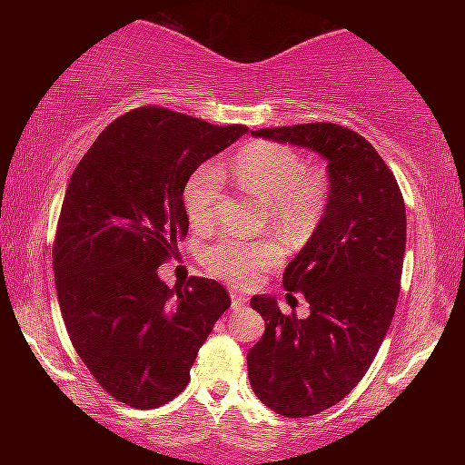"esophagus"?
<instances>
[{
	"label": "esophagus",
	"instance_id": "1",
	"mask_svg": "<svg viewBox=\"0 0 465 465\" xmlns=\"http://www.w3.org/2000/svg\"><path fill=\"white\" fill-rule=\"evenodd\" d=\"M247 307V298L241 296V294H231V309L232 311H241Z\"/></svg>",
	"mask_w": 465,
	"mask_h": 465
}]
</instances>
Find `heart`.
Wrapping results in <instances>:
<instances>
[{
    "label": "heart",
    "instance_id": "obj_1",
    "mask_svg": "<svg viewBox=\"0 0 465 465\" xmlns=\"http://www.w3.org/2000/svg\"><path fill=\"white\" fill-rule=\"evenodd\" d=\"M232 173L245 193L266 203L269 222L282 237L301 243L320 224L328 203L326 177L304 167L298 152L279 143H252L234 156ZM220 196L222 175L212 164L190 175L183 205L196 228L213 226ZM279 260L282 247L271 239L222 237L203 250L207 269L234 285H252Z\"/></svg>",
    "mask_w": 465,
    "mask_h": 465
}]
</instances>
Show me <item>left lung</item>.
<instances>
[{
	"mask_svg": "<svg viewBox=\"0 0 465 465\" xmlns=\"http://www.w3.org/2000/svg\"><path fill=\"white\" fill-rule=\"evenodd\" d=\"M252 135L315 152L328 164L320 224L283 271V288L301 292L311 313L298 320L282 313L275 296H253L266 330L247 351L260 402L277 415L309 417L360 383L390 330L406 250L404 199L379 152L345 126L294 124Z\"/></svg>",
	"mask_w": 465,
	"mask_h": 465,
	"instance_id": "8db88e82",
	"label": "left lung"
}]
</instances>
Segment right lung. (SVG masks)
I'll list each match as a JSON object with an SVG mask.
<instances>
[{
  "mask_svg": "<svg viewBox=\"0 0 465 465\" xmlns=\"http://www.w3.org/2000/svg\"><path fill=\"white\" fill-rule=\"evenodd\" d=\"M245 133L139 107L105 126L69 180L53 252L61 315L97 383L133 409H156L188 385L231 307L213 279L169 288L158 266L188 232L190 175Z\"/></svg>",
  "mask_w": 465,
  "mask_h": 465,
  "instance_id": "add662e5",
  "label": "right lung"
}]
</instances>
